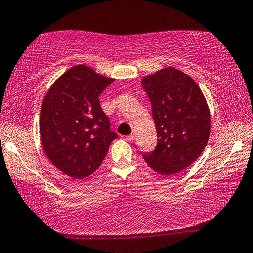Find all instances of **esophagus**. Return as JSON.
I'll use <instances>...</instances> for the list:
<instances>
[{"label":"esophagus","mask_w":253,"mask_h":253,"mask_svg":"<svg viewBox=\"0 0 253 253\" xmlns=\"http://www.w3.org/2000/svg\"><path fill=\"white\" fill-rule=\"evenodd\" d=\"M126 140H127V142H134V140H135V136L134 135H129V136H127L126 137Z\"/></svg>","instance_id":"1"}]
</instances>
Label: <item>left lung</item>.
Masks as SVG:
<instances>
[{
	"label": "left lung",
	"instance_id": "left-lung-1",
	"mask_svg": "<svg viewBox=\"0 0 253 253\" xmlns=\"http://www.w3.org/2000/svg\"><path fill=\"white\" fill-rule=\"evenodd\" d=\"M142 85L152 104L157 145L143 154L161 175L170 176L190 166L207 146L210 110L198 84L173 67L144 77Z\"/></svg>",
	"mask_w": 253,
	"mask_h": 253
}]
</instances>
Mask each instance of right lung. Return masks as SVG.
Returning <instances> with one entry per match:
<instances>
[{
  "mask_svg": "<svg viewBox=\"0 0 253 253\" xmlns=\"http://www.w3.org/2000/svg\"><path fill=\"white\" fill-rule=\"evenodd\" d=\"M113 81L90 67L77 65L54 81L42 102L40 136L44 153L72 178L95 172L118 137L110 130L99 102L100 93Z\"/></svg>",
  "mask_w": 253,
  "mask_h": 253,
  "instance_id": "right-lung-1",
  "label": "right lung"
}]
</instances>
